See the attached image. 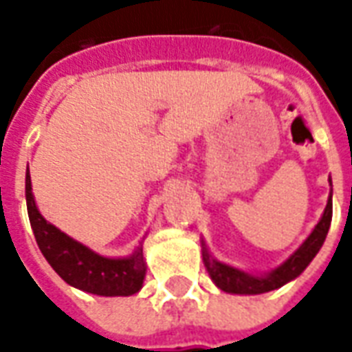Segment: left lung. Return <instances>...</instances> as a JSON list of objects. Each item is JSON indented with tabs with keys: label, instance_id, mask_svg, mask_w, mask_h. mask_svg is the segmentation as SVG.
<instances>
[{
	"label": "left lung",
	"instance_id": "8db88e82",
	"mask_svg": "<svg viewBox=\"0 0 352 352\" xmlns=\"http://www.w3.org/2000/svg\"><path fill=\"white\" fill-rule=\"evenodd\" d=\"M330 184H332V181H330ZM330 222H332V192H330L324 213L320 217L317 226L313 228L309 237L300 245V249L294 254L288 256L287 262H283L273 272L265 273V275H252V273H245L228 264H222L209 254L206 243H201L204 264H206L207 272L211 275L214 285L224 292H230V294H264V292H270V290L287 285L288 280L296 279L309 265L311 260L317 256V252L320 251V247L324 243Z\"/></svg>",
	"mask_w": 352,
	"mask_h": 352
}]
</instances>
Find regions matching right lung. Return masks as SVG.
<instances>
[{
    "mask_svg": "<svg viewBox=\"0 0 352 352\" xmlns=\"http://www.w3.org/2000/svg\"><path fill=\"white\" fill-rule=\"evenodd\" d=\"M26 206L35 241L52 270L72 287L98 296H131L141 290L146 264L139 245L126 258H105L43 219L26 171Z\"/></svg>",
    "mask_w": 352,
    "mask_h": 352,
    "instance_id": "obj_1",
    "label": "right lung"
}]
</instances>
